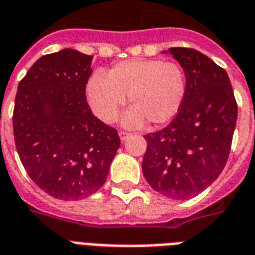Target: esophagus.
<instances>
[{"label": "esophagus", "mask_w": 255, "mask_h": 255, "mask_svg": "<svg viewBox=\"0 0 255 255\" xmlns=\"http://www.w3.org/2000/svg\"><path fill=\"white\" fill-rule=\"evenodd\" d=\"M118 135H120V138H121L122 141H125L126 138L129 137L130 134L128 133V131H124V130H120V131H118Z\"/></svg>", "instance_id": "obj_1"}]
</instances>
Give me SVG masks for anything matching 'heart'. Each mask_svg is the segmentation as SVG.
I'll list each match as a JSON object with an SVG mask.
<instances>
[{
    "label": "heart",
    "mask_w": 255,
    "mask_h": 255,
    "mask_svg": "<svg viewBox=\"0 0 255 255\" xmlns=\"http://www.w3.org/2000/svg\"><path fill=\"white\" fill-rule=\"evenodd\" d=\"M94 113L104 122H114L129 97L131 108L124 124L138 128L147 121L159 126L171 121L186 96V76L181 65L161 58L118 62L108 74L94 73L86 88Z\"/></svg>",
    "instance_id": "heart-1"
}]
</instances>
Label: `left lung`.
<instances>
[{"mask_svg": "<svg viewBox=\"0 0 255 255\" xmlns=\"http://www.w3.org/2000/svg\"><path fill=\"white\" fill-rule=\"evenodd\" d=\"M186 76V96L174 120L145 135L142 171L159 194L187 199L218 178L230 154L237 101L228 73L198 50L170 47Z\"/></svg>", "mask_w": 255, "mask_h": 255, "instance_id": "left-lung-1", "label": "left lung"}]
</instances>
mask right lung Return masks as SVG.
I'll return each instance as SVG.
<instances>
[{"instance_id":"right-lung-1","label":"right lung","mask_w":255,"mask_h":255,"mask_svg":"<svg viewBox=\"0 0 255 255\" xmlns=\"http://www.w3.org/2000/svg\"><path fill=\"white\" fill-rule=\"evenodd\" d=\"M92 58L74 49L42 56L15 94L19 159L37 186L65 201L100 190L121 143L117 130L98 120L86 101Z\"/></svg>"}]
</instances>
